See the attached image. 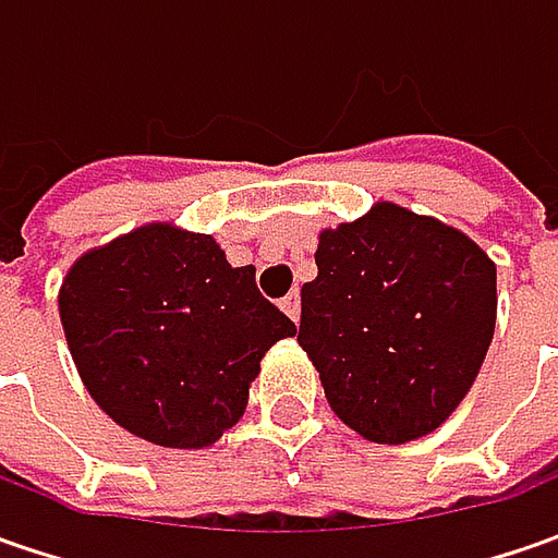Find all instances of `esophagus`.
Listing matches in <instances>:
<instances>
[{
    "instance_id": "1",
    "label": "esophagus",
    "mask_w": 558,
    "mask_h": 558,
    "mask_svg": "<svg viewBox=\"0 0 558 558\" xmlns=\"http://www.w3.org/2000/svg\"><path fill=\"white\" fill-rule=\"evenodd\" d=\"M279 307H282V311L289 313V316H291V319H294V323L301 319V301H298V291H291V294H286Z\"/></svg>"
}]
</instances>
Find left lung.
Returning <instances> with one entry per match:
<instances>
[{
  "label": "left lung",
  "mask_w": 558,
  "mask_h": 558,
  "mask_svg": "<svg viewBox=\"0 0 558 558\" xmlns=\"http://www.w3.org/2000/svg\"><path fill=\"white\" fill-rule=\"evenodd\" d=\"M298 344L335 416L375 444L435 432L469 395L497 323V267L465 232L378 202L319 232Z\"/></svg>",
  "instance_id": "1"
}]
</instances>
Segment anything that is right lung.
Segmentation results:
<instances>
[{"label": "right lung", "instance_id": "1", "mask_svg": "<svg viewBox=\"0 0 558 558\" xmlns=\"http://www.w3.org/2000/svg\"><path fill=\"white\" fill-rule=\"evenodd\" d=\"M64 338L98 407L136 438L198 450L232 428L279 338L298 332L220 245L148 223L93 247L61 282Z\"/></svg>", "mask_w": 558, "mask_h": 558}]
</instances>
